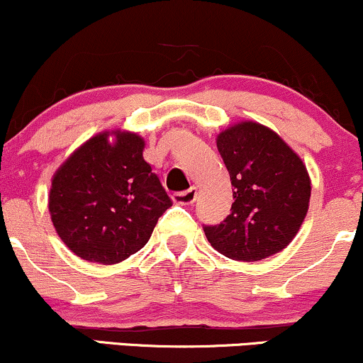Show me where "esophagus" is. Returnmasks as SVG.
Wrapping results in <instances>:
<instances>
[{
	"label": "esophagus",
	"mask_w": 363,
	"mask_h": 363,
	"mask_svg": "<svg viewBox=\"0 0 363 363\" xmlns=\"http://www.w3.org/2000/svg\"><path fill=\"white\" fill-rule=\"evenodd\" d=\"M195 199H197V189H195V186H190L189 190H183V191H174L173 194V202L182 203V206L194 203Z\"/></svg>",
	"instance_id": "esophagus-1"
}]
</instances>
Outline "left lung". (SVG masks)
Masks as SVG:
<instances>
[{
	"instance_id": "left-lung-1",
	"label": "left lung",
	"mask_w": 363,
	"mask_h": 363,
	"mask_svg": "<svg viewBox=\"0 0 363 363\" xmlns=\"http://www.w3.org/2000/svg\"><path fill=\"white\" fill-rule=\"evenodd\" d=\"M231 177V214L203 225L208 242L224 257L258 262L296 238L311 199L306 164L279 134L258 122H240L217 135Z\"/></svg>"
}]
</instances>
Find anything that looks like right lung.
Returning <instances> with one entry per match:
<instances>
[{
  "mask_svg": "<svg viewBox=\"0 0 363 363\" xmlns=\"http://www.w3.org/2000/svg\"><path fill=\"white\" fill-rule=\"evenodd\" d=\"M95 135L76 149L52 178L49 212L59 238L88 262L113 265L138 253L172 199L143 157L132 132Z\"/></svg>",
  "mask_w": 363,
  "mask_h": 363,
  "instance_id": "1",
  "label": "right lung"
}]
</instances>
